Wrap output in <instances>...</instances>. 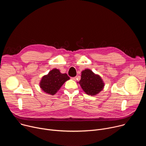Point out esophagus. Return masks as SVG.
Segmentation results:
<instances>
[{"instance_id": "esophagus-1", "label": "esophagus", "mask_w": 146, "mask_h": 146, "mask_svg": "<svg viewBox=\"0 0 146 146\" xmlns=\"http://www.w3.org/2000/svg\"><path fill=\"white\" fill-rule=\"evenodd\" d=\"M71 78L73 80H76V78H77V77H71Z\"/></svg>"}]
</instances>
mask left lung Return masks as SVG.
<instances>
[{
  "label": "left lung",
  "mask_w": 146,
  "mask_h": 146,
  "mask_svg": "<svg viewBox=\"0 0 146 146\" xmlns=\"http://www.w3.org/2000/svg\"><path fill=\"white\" fill-rule=\"evenodd\" d=\"M78 82L83 91L91 95H96L104 87V83L100 77L95 74L90 69L82 72L81 80Z\"/></svg>",
  "instance_id": "1"
}]
</instances>
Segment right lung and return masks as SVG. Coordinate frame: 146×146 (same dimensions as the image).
Wrapping results in <instances>:
<instances>
[{"label":"right lung","mask_w":146,"mask_h":146,"mask_svg":"<svg viewBox=\"0 0 146 146\" xmlns=\"http://www.w3.org/2000/svg\"><path fill=\"white\" fill-rule=\"evenodd\" d=\"M69 79L70 77L67 74L60 73L58 69H54L50 71L47 75L43 76L41 80L40 86L45 92L54 95L64 82Z\"/></svg>","instance_id":"obj_1"}]
</instances>
